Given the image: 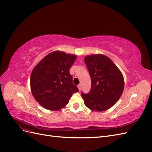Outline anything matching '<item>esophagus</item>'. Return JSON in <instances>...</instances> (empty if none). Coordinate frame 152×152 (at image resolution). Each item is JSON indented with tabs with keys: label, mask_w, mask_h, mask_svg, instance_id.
<instances>
[{
	"label": "esophagus",
	"mask_w": 152,
	"mask_h": 152,
	"mask_svg": "<svg viewBox=\"0 0 152 152\" xmlns=\"http://www.w3.org/2000/svg\"><path fill=\"white\" fill-rule=\"evenodd\" d=\"M78 88H79V90L80 91L81 89H82V86H81V84H79V86H78Z\"/></svg>",
	"instance_id": "obj_1"
}]
</instances>
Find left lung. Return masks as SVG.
Segmentation results:
<instances>
[{
  "label": "left lung",
  "instance_id": "8db88e82",
  "mask_svg": "<svg viewBox=\"0 0 152 152\" xmlns=\"http://www.w3.org/2000/svg\"><path fill=\"white\" fill-rule=\"evenodd\" d=\"M91 79V88L82 97L87 108L102 112L111 108L121 98L124 87L121 72L113 61L103 54L84 58Z\"/></svg>",
  "mask_w": 152,
  "mask_h": 152
}]
</instances>
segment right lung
I'll return each mask as SVG.
<instances>
[{
	"label": "right lung",
	"mask_w": 152,
	"mask_h": 152,
	"mask_svg": "<svg viewBox=\"0 0 152 152\" xmlns=\"http://www.w3.org/2000/svg\"><path fill=\"white\" fill-rule=\"evenodd\" d=\"M76 58V55L57 50L48 54L34 68L30 77L31 91L44 108L60 110L68 103L72 94L79 91L70 74Z\"/></svg>",
	"instance_id": "add662e5"
}]
</instances>
